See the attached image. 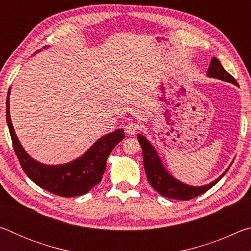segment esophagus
I'll list each match as a JSON object with an SVG mask.
<instances>
[{"label": "esophagus", "instance_id": "obj_1", "mask_svg": "<svg viewBox=\"0 0 251 251\" xmlns=\"http://www.w3.org/2000/svg\"><path fill=\"white\" fill-rule=\"evenodd\" d=\"M139 128H141V126H139L137 123L129 122V123H127V125L125 126V131L129 135H134V134L137 133V130Z\"/></svg>", "mask_w": 251, "mask_h": 251}]
</instances>
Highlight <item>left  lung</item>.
<instances>
[{"label":"left lung","mask_w":251,"mask_h":251,"mask_svg":"<svg viewBox=\"0 0 251 251\" xmlns=\"http://www.w3.org/2000/svg\"><path fill=\"white\" fill-rule=\"evenodd\" d=\"M207 76L208 77L217 78L224 80V82L238 85L237 80L224 69L223 65L220 64V62L216 57L211 58L209 69L207 71ZM137 139L143 150L144 167H145L148 182H150L152 188L157 190L164 197L179 199V201H189V199H193L199 196V195L206 193L207 190H209L212 186H215L222 179L229 169L228 167L217 179L209 182V184L203 186H189L176 179L175 177H173L166 171L154 146L151 145L145 136L138 134Z\"/></svg>","instance_id":"1"}]
</instances>
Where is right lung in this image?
Wrapping results in <instances>:
<instances>
[{
  "instance_id": "right-lung-1",
  "label": "right lung",
  "mask_w": 251,
  "mask_h": 251,
  "mask_svg": "<svg viewBox=\"0 0 251 251\" xmlns=\"http://www.w3.org/2000/svg\"><path fill=\"white\" fill-rule=\"evenodd\" d=\"M44 49H48V46ZM10 92L11 88L6 97L7 126L15 154L29 179L41 188L62 197L80 196L100 182L110 151L125 138L124 129H116L100 137L86 152L71 163L63 165L41 164L25 151L15 134L10 116Z\"/></svg>"
}]
</instances>
